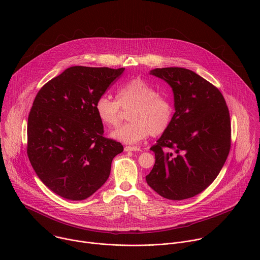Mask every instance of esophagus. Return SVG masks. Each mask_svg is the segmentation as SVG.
<instances>
[{"mask_svg": "<svg viewBox=\"0 0 260 260\" xmlns=\"http://www.w3.org/2000/svg\"><path fill=\"white\" fill-rule=\"evenodd\" d=\"M141 149L139 147H132V146H126L124 147V151L129 152V151H140Z\"/></svg>", "mask_w": 260, "mask_h": 260, "instance_id": "34e87169", "label": "esophagus"}]
</instances>
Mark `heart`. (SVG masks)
<instances>
[{
    "label": "heart",
    "instance_id": "heart-1",
    "mask_svg": "<svg viewBox=\"0 0 260 260\" xmlns=\"http://www.w3.org/2000/svg\"><path fill=\"white\" fill-rule=\"evenodd\" d=\"M133 107L128 114L131 122L119 126L111 133L114 140L124 144H136L148 136L164 134L170 126L174 107L172 102L162 95L147 81L136 78L117 90L116 101L104 94L94 105L95 113L101 122L114 127L120 120V108Z\"/></svg>",
    "mask_w": 260,
    "mask_h": 260
}]
</instances>
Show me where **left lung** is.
<instances>
[{
  "label": "left lung",
  "mask_w": 260,
  "mask_h": 260,
  "mask_svg": "<svg viewBox=\"0 0 260 260\" xmlns=\"http://www.w3.org/2000/svg\"><path fill=\"white\" fill-rule=\"evenodd\" d=\"M149 74L171 86L175 113L169 128L150 148L155 164L146 182L165 199H190L216 179L229 156V108L219 89L193 71L175 67Z\"/></svg>",
  "instance_id": "1"
}]
</instances>
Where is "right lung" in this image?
<instances>
[{
  "label": "right lung",
  "mask_w": 260,
  "mask_h": 260,
  "mask_svg": "<svg viewBox=\"0 0 260 260\" xmlns=\"http://www.w3.org/2000/svg\"><path fill=\"white\" fill-rule=\"evenodd\" d=\"M124 68L75 66L37 93L27 119V155L37 176L70 201L91 197L108 180L123 146L103 137L94 105Z\"/></svg>",
  "instance_id": "1"
}]
</instances>
